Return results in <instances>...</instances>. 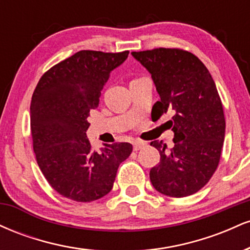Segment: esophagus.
Returning a JSON list of instances; mask_svg holds the SVG:
<instances>
[{
	"instance_id": "esophagus-1",
	"label": "esophagus",
	"mask_w": 250,
	"mask_h": 250,
	"mask_svg": "<svg viewBox=\"0 0 250 250\" xmlns=\"http://www.w3.org/2000/svg\"><path fill=\"white\" fill-rule=\"evenodd\" d=\"M145 146H146V143L145 142H141V141H135L133 143V147H134V150L135 151L140 150V149H142L143 147H145Z\"/></svg>"
}]
</instances>
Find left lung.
I'll list each match as a JSON object with an SVG mask.
<instances>
[{"label":"left lung","instance_id":"obj_1","mask_svg":"<svg viewBox=\"0 0 250 250\" xmlns=\"http://www.w3.org/2000/svg\"><path fill=\"white\" fill-rule=\"evenodd\" d=\"M151 74L160 101L153 110L168 121L174 145L153 141L160 151L159 165L150 169V182L157 191L186 197L205 187L219 166L226 120L216 85L199 57L179 48H156L131 53Z\"/></svg>","mask_w":250,"mask_h":250}]
</instances>
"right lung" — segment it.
Returning a JSON list of instances; mask_svg holds the SVG:
<instances>
[{
    "label": "right lung",
    "mask_w": 250,
    "mask_h": 250,
    "mask_svg": "<svg viewBox=\"0 0 250 250\" xmlns=\"http://www.w3.org/2000/svg\"><path fill=\"white\" fill-rule=\"evenodd\" d=\"M129 51H77L51 67L37 83L30 104V129L37 165L54 190L77 202H91L111 190L128 142L93 150L85 131L101 90Z\"/></svg>",
    "instance_id": "add662e5"
}]
</instances>
